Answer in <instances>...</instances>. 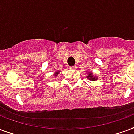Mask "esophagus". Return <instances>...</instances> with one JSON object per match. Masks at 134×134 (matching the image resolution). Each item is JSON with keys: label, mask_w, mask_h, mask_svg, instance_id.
I'll use <instances>...</instances> for the list:
<instances>
[{"label": "esophagus", "mask_w": 134, "mask_h": 134, "mask_svg": "<svg viewBox=\"0 0 134 134\" xmlns=\"http://www.w3.org/2000/svg\"><path fill=\"white\" fill-rule=\"evenodd\" d=\"M70 69H75V68H77V66H71V67H70Z\"/></svg>", "instance_id": "esophagus-1"}]
</instances>
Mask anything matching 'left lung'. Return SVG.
I'll list each match as a JSON object with an SVG mask.
<instances>
[{
  "label": "left lung",
  "mask_w": 134,
  "mask_h": 134,
  "mask_svg": "<svg viewBox=\"0 0 134 134\" xmlns=\"http://www.w3.org/2000/svg\"><path fill=\"white\" fill-rule=\"evenodd\" d=\"M88 78H89L90 80H92V81H95V80H96V79H97V78L95 77H93V76H92V75L91 73L89 74V75H88Z\"/></svg>",
  "instance_id": "obj_1"
}]
</instances>
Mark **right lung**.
I'll return each instance as SVG.
<instances>
[{
	"label": "right lung",
	"mask_w": 134,
	"mask_h": 134,
	"mask_svg": "<svg viewBox=\"0 0 134 134\" xmlns=\"http://www.w3.org/2000/svg\"><path fill=\"white\" fill-rule=\"evenodd\" d=\"M59 73V72H55V75H55V76H57V74H58Z\"/></svg>",
	"instance_id": "add662e5"
}]
</instances>
